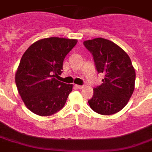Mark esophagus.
Instances as JSON below:
<instances>
[{
	"instance_id": "esophagus-1",
	"label": "esophagus",
	"mask_w": 152,
	"mask_h": 152,
	"mask_svg": "<svg viewBox=\"0 0 152 152\" xmlns=\"http://www.w3.org/2000/svg\"><path fill=\"white\" fill-rule=\"evenodd\" d=\"M75 87H76V89H82V88H83V86H80V85H75Z\"/></svg>"
}]
</instances>
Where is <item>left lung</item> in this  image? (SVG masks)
I'll return each mask as SVG.
<instances>
[{
  "instance_id": "8db88e82",
  "label": "left lung",
  "mask_w": 152,
  "mask_h": 152,
  "mask_svg": "<svg viewBox=\"0 0 152 152\" xmlns=\"http://www.w3.org/2000/svg\"><path fill=\"white\" fill-rule=\"evenodd\" d=\"M92 53L98 73L105 78L93 89V96L88 101L92 110L101 115H113L127 105L134 89L135 71L125 51L118 45L104 38L83 42Z\"/></svg>"
}]
</instances>
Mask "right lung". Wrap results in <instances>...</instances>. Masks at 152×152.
Listing matches in <instances>:
<instances>
[{"mask_svg": "<svg viewBox=\"0 0 152 152\" xmlns=\"http://www.w3.org/2000/svg\"><path fill=\"white\" fill-rule=\"evenodd\" d=\"M77 39L50 37L30 46L22 56L15 75L20 96L27 109L40 116L59 112L65 105L72 84L58 81L63 63Z\"/></svg>", "mask_w": 152, "mask_h": 152, "instance_id": "obj_1", "label": "right lung"}]
</instances>
